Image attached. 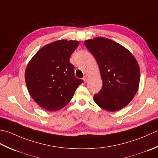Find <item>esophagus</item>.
Instances as JSON below:
<instances>
[{"label": "esophagus", "instance_id": "obj_1", "mask_svg": "<svg viewBox=\"0 0 158 158\" xmlns=\"http://www.w3.org/2000/svg\"><path fill=\"white\" fill-rule=\"evenodd\" d=\"M83 80H84V82H87V80H88V77L86 76H85L83 77Z\"/></svg>", "mask_w": 158, "mask_h": 158}]
</instances>
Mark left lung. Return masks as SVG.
Segmentation results:
<instances>
[{
	"label": "left lung",
	"mask_w": 158,
	"mask_h": 158,
	"mask_svg": "<svg viewBox=\"0 0 158 158\" xmlns=\"http://www.w3.org/2000/svg\"><path fill=\"white\" fill-rule=\"evenodd\" d=\"M97 61L102 87L94 101L106 110L114 112L126 106L138 91L140 69L136 60L121 45L109 39L98 37L85 41Z\"/></svg>",
	"instance_id": "8db88e82"
}]
</instances>
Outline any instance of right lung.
Wrapping results in <instances>:
<instances>
[{
    "mask_svg": "<svg viewBox=\"0 0 158 158\" xmlns=\"http://www.w3.org/2000/svg\"><path fill=\"white\" fill-rule=\"evenodd\" d=\"M78 41L60 40L45 46L28 63L25 80L31 97L41 108L56 111L68 104L84 82L74 74L70 56Z\"/></svg>",
    "mask_w": 158,
    "mask_h": 158,
    "instance_id": "obj_1",
    "label": "right lung"
}]
</instances>
